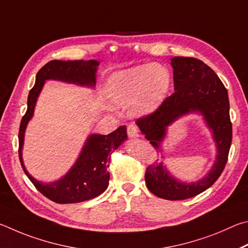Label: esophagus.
<instances>
[{
    "mask_svg": "<svg viewBox=\"0 0 248 248\" xmlns=\"http://www.w3.org/2000/svg\"><path fill=\"white\" fill-rule=\"evenodd\" d=\"M127 135L129 138H138L140 137V132L136 125L129 124L127 126Z\"/></svg>",
    "mask_w": 248,
    "mask_h": 248,
    "instance_id": "esophagus-1",
    "label": "esophagus"
}]
</instances>
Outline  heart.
<instances>
[{"mask_svg":"<svg viewBox=\"0 0 248 248\" xmlns=\"http://www.w3.org/2000/svg\"><path fill=\"white\" fill-rule=\"evenodd\" d=\"M170 81L164 67L141 64L113 74L107 81L106 94L113 107L132 106L134 115H147L166 98Z\"/></svg>","mask_w":248,"mask_h":248,"instance_id":"1","label":"heart"}]
</instances>
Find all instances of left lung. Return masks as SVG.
Returning a JSON list of instances; mask_svg holds the SVG:
<instances>
[{"label": "left lung", "mask_w": 248, "mask_h": 248, "mask_svg": "<svg viewBox=\"0 0 248 248\" xmlns=\"http://www.w3.org/2000/svg\"><path fill=\"white\" fill-rule=\"evenodd\" d=\"M174 93L158 110L137 120L136 124L155 150L163 153L168 127L187 114L202 116L217 148L216 160L207 174L197 182L175 179L163 162L147 168L145 180L151 193L168 201H182L205 192L219 179L228 161L232 141L228 90L212 69L201 60L175 56L171 59ZM163 158V157H162Z\"/></svg>", "instance_id": "1"}]
</instances>
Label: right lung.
Here are the masks:
<instances>
[{
	"label": "right lung",
	"instance_id": "add662e5",
	"mask_svg": "<svg viewBox=\"0 0 248 248\" xmlns=\"http://www.w3.org/2000/svg\"><path fill=\"white\" fill-rule=\"evenodd\" d=\"M95 60L59 61L46 63L36 75V84L29 91L27 111L23 116L19 127V160L23 170L36 188L52 202L58 203H74L88 201L101 195L108 188L110 173L107 169L110 155L127 140L126 126H120L108 135L91 134L86 140L75 163L66 174L50 183H43L29 174L23 160L25 132L32 119L34 107L46 80H59L81 87L94 88L95 74L99 66Z\"/></svg>",
	"mask_w": 248,
	"mask_h": 248
}]
</instances>
